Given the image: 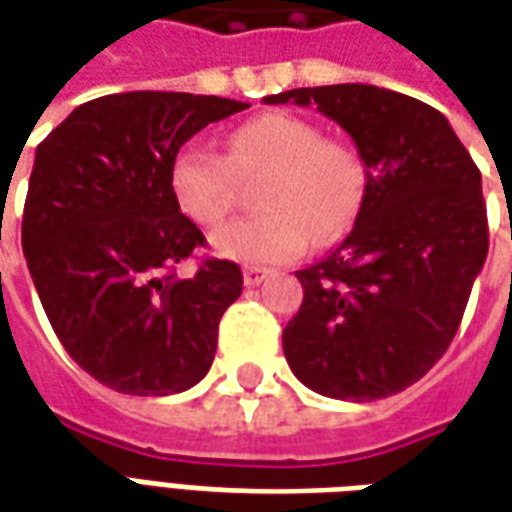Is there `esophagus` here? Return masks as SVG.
Returning a JSON list of instances; mask_svg holds the SVG:
<instances>
[{
    "label": "esophagus",
    "mask_w": 512,
    "mask_h": 512,
    "mask_svg": "<svg viewBox=\"0 0 512 512\" xmlns=\"http://www.w3.org/2000/svg\"><path fill=\"white\" fill-rule=\"evenodd\" d=\"M271 277V271L268 268H260V266H246L244 268V285L246 288H257L260 282H266Z\"/></svg>",
    "instance_id": "esophagus-1"
}]
</instances>
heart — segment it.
Segmentation results:
<instances>
[{
    "mask_svg": "<svg viewBox=\"0 0 512 512\" xmlns=\"http://www.w3.org/2000/svg\"><path fill=\"white\" fill-rule=\"evenodd\" d=\"M257 175L260 213L213 233L219 255L252 266L288 263L315 241L337 238L354 222L367 178L351 145L323 139L304 117L263 112L227 134L224 156L197 142L180 147L169 186L191 222L216 227L238 202V180Z\"/></svg>",
    "mask_w": 512,
    "mask_h": 512,
    "instance_id": "heart-1",
    "label": "heart"
}]
</instances>
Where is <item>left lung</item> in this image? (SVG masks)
<instances>
[{"label": "left lung", "mask_w": 512, "mask_h": 512, "mask_svg": "<svg viewBox=\"0 0 512 512\" xmlns=\"http://www.w3.org/2000/svg\"><path fill=\"white\" fill-rule=\"evenodd\" d=\"M263 101L318 106L351 134L367 175L343 244L296 271L290 370L334 400L397 395L447 351L488 255L480 169L447 117L395 90L329 84Z\"/></svg>", "instance_id": "left-lung-1"}]
</instances>
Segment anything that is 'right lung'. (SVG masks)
I'll return each mask as SVG.
<instances>
[{
    "mask_svg": "<svg viewBox=\"0 0 512 512\" xmlns=\"http://www.w3.org/2000/svg\"><path fill=\"white\" fill-rule=\"evenodd\" d=\"M249 104L117 93L76 106L35 153L21 246L54 334L84 373L123 395H175L205 378L244 274L175 266L205 235L169 186L183 142Z\"/></svg>",
    "mask_w": 512,
    "mask_h": 512,
    "instance_id": "obj_1",
    "label": "right lung"
}]
</instances>
